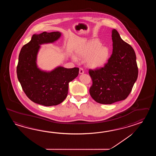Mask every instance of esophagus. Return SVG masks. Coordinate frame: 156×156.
Segmentation results:
<instances>
[{"label": "esophagus", "instance_id": "obj_1", "mask_svg": "<svg viewBox=\"0 0 156 156\" xmlns=\"http://www.w3.org/2000/svg\"><path fill=\"white\" fill-rule=\"evenodd\" d=\"M84 73V70L83 69V68L80 67L79 69V73L80 74H83Z\"/></svg>", "mask_w": 156, "mask_h": 156}]
</instances>
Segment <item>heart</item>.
Masks as SVG:
<instances>
[{
  "label": "heart",
  "mask_w": 156,
  "mask_h": 156,
  "mask_svg": "<svg viewBox=\"0 0 156 156\" xmlns=\"http://www.w3.org/2000/svg\"><path fill=\"white\" fill-rule=\"evenodd\" d=\"M76 54L80 58H87V64L90 68L98 69L105 65L110 52L107 47L102 46L99 41L91 40L77 50ZM72 58L76 61L77 58L75 56H73Z\"/></svg>",
  "instance_id": "1"
}]
</instances>
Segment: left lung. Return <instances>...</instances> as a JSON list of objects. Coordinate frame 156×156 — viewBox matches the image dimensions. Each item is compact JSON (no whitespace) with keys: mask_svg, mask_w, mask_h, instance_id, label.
<instances>
[{"mask_svg":"<svg viewBox=\"0 0 156 156\" xmlns=\"http://www.w3.org/2000/svg\"><path fill=\"white\" fill-rule=\"evenodd\" d=\"M113 53L104 67L89 70L93 85L90 94L97 103L112 104L126 99L138 77L134 51L112 30Z\"/></svg>","mask_w":156,"mask_h":156,"instance_id":"8db88e82","label":"left lung"}]
</instances>
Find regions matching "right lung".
Masks as SVG:
<instances>
[{"instance_id":"1","label":"right lung","mask_w":156,"mask_h":156,"mask_svg":"<svg viewBox=\"0 0 156 156\" xmlns=\"http://www.w3.org/2000/svg\"><path fill=\"white\" fill-rule=\"evenodd\" d=\"M61 36L60 32H43L33 34L20 50L17 67L18 79L27 97L34 103L50 106L62 103L68 94L69 83L79 75V69L58 66L51 71L41 70L37 57L41 45L53 43Z\"/></svg>"}]
</instances>
